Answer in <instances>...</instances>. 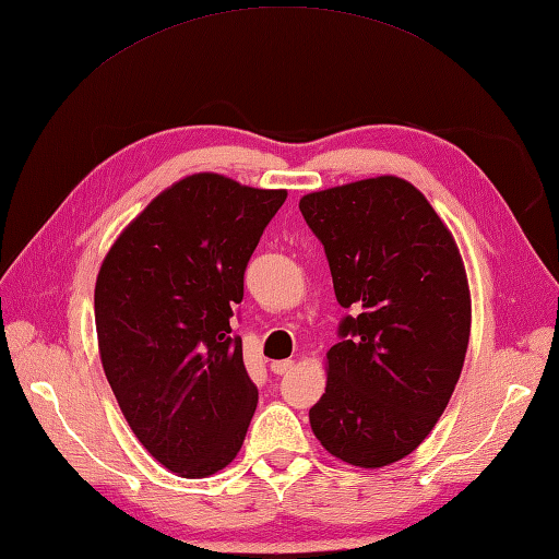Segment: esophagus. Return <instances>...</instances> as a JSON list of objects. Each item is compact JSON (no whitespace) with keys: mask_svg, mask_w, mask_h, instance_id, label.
<instances>
[{"mask_svg":"<svg viewBox=\"0 0 559 559\" xmlns=\"http://www.w3.org/2000/svg\"><path fill=\"white\" fill-rule=\"evenodd\" d=\"M290 369H293V359H278V361H271V371H274L276 376L288 373Z\"/></svg>","mask_w":559,"mask_h":559,"instance_id":"obj_1","label":"esophagus"}]
</instances>
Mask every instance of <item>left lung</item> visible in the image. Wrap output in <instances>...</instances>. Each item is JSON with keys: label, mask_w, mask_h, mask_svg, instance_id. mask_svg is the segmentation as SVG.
I'll use <instances>...</instances> for the list:
<instances>
[{"label": "left lung", "mask_w": 559, "mask_h": 559, "mask_svg": "<svg viewBox=\"0 0 559 559\" xmlns=\"http://www.w3.org/2000/svg\"><path fill=\"white\" fill-rule=\"evenodd\" d=\"M300 212L349 311L326 355V393L309 409L311 431L347 464H393L431 433L462 373L472 305L457 245L395 176L309 192Z\"/></svg>", "instance_id": "obj_1"}]
</instances>
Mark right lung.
Here are the masks:
<instances>
[{
	"label": "right lung",
	"mask_w": 559,
	"mask_h": 559,
	"mask_svg": "<svg viewBox=\"0 0 559 559\" xmlns=\"http://www.w3.org/2000/svg\"><path fill=\"white\" fill-rule=\"evenodd\" d=\"M285 198L216 174L188 176L147 204L99 269L104 373L140 443L178 476L224 469L248 433L259 393L230 321Z\"/></svg>",
	"instance_id": "1"
}]
</instances>
